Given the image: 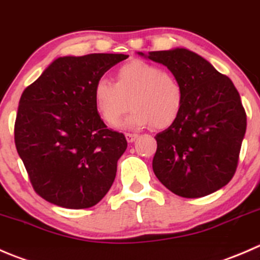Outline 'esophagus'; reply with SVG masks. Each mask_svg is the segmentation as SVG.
<instances>
[{"mask_svg": "<svg viewBox=\"0 0 260 260\" xmlns=\"http://www.w3.org/2000/svg\"><path fill=\"white\" fill-rule=\"evenodd\" d=\"M125 136H126V140L129 141V143H133V141H135V139L138 138V134L126 133V134H125Z\"/></svg>", "mask_w": 260, "mask_h": 260, "instance_id": "34e87169", "label": "esophagus"}]
</instances>
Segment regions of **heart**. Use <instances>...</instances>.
<instances>
[{
  "mask_svg": "<svg viewBox=\"0 0 260 260\" xmlns=\"http://www.w3.org/2000/svg\"><path fill=\"white\" fill-rule=\"evenodd\" d=\"M93 105L97 114L110 126H116L129 109L134 110L126 126H171L177 121L183 107L184 89L181 81L155 64L134 60L120 67L115 74V83L100 78L93 86Z\"/></svg>",
  "mask_w": 260,
  "mask_h": 260,
  "instance_id": "obj_1",
  "label": "heart"
}]
</instances>
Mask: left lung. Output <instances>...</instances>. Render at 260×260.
Masks as SVG:
<instances>
[{
    "instance_id": "left-lung-1",
    "label": "left lung",
    "mask_w": 260,
    "mask_h": 260,
    "mask_svg": "<svg viewBox=\"0 0 260 260\" xmlns=\"http://www.w3.org/2000/svg\"><path fill=\"white\" fill-rule=\"evenodd\" d=\"M148 58L166 66L184 89L179 117L155 136L154 173L181 197L214 193L238 167L246 130L240 94L229 77L188 49L150 51Z\"/></svg>"
}]
</instances>
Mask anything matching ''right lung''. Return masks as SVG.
Returning <instances> with one entry per match:
<instances>
[{"mask_svg": "<svg viewBox=\"0 0 260 260\" xmlns=\"http://www.w3.org/2000/svg\"><path fill=\"white\" fill-rule=\"evenodd\" d=\"M125 54L60 56L25 88L15 145L35 192L64 209H88L111 188L124 134L107 129L93 105V86Z\"/></svg>", "mask_w": 260, "mask_h": 260, "instance_id": "right-lung-1", "label": "right lung"}]
</instances>
